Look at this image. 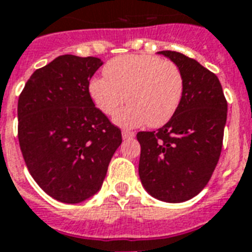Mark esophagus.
<instances>
[{
    "label": "esophagus",
    "instance_id": "obj_1",
    "mask_svg": "<svg viewBox=\"0 0 252 252\" xmlns=\"http://www.w3.org/2000/svg\"><path fill=\"white\" fill-rule=\"evenodd\" d=\"M134 137V132H130V130H123V138L124 140H130V138Z\"/></svg>",
    "mask_w": 252,
    "mask_h": 252
}]
</instances>
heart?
<instances>
[{"label": "heart", "mask_w": 252, "mask_h": 252, "mask_svg": "<svg viewBox=\"0 0 252 252\" xmlns=\"http://www.w3.org/2000/svg\"><path fill=\"white\" fill-rule=\"evenodd\" d=\"M106 77L89 82V94L99 111L115 115L123 128L165 126L174 116L183 96V76L171 61L150 55L116 57L104 66Z\"/></svg>", "instance_id": "heart-1"}]
</instances>
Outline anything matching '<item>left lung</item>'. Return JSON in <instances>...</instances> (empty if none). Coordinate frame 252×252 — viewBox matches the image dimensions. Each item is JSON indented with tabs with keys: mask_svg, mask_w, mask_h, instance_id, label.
Returning <instances> with one entry per match:
<instances>
[{
	"mask_svg": "<svg viewBox=\"0 0 252 252\" xmlns=\"http://www.w3.org/2000/svg\"><path fill=\"white\" fill-rule=\"evenodd\" d=\"M183 76V96L165 126L138 132V174L150 195L166 203H183L203 191L222 149L227 102L215 73L193 59L161 51Z\"/></svg>",
	"mask_w": 252,
	"mask_h": 252,
	"instance_id": "obj_1",
	"label": "left lung"
}]
</instances>
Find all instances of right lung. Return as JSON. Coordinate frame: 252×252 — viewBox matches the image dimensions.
Returning a JSON list of instances; mask_svg holds the SVG:
<instances>
[{
	"label": "right lung",
	"instance_id": "right-lung-1",
	"mask_svg": "<svg viewBox=\"0 0 252 252\" xmlns=\"http://www.w3.org/2000/svg\"><path fill=\"white\" fill-rule=\"evenodd\" d=\"M98 57L63 55L36 69L18 99V140L33 180L76 204L100 189L122 130L95 107L89 82Z\"/></svg>",
	"mask_w": 252,
	"mask_h": 252
}]
</instances>
